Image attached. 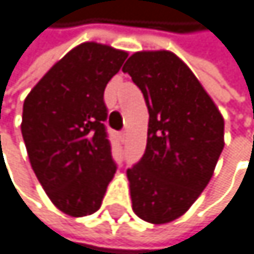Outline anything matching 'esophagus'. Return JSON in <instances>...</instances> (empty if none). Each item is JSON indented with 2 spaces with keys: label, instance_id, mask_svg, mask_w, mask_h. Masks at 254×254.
Here are the masks:
<instances>
[{
  "label": "esophagus",
  "instance_id": "34e87169",
  "mask_svg": "<svg viewBox=\"0 0 254 254\" xmlns=\"http://www.w3.org/2000/svg\"><path fill=\"white\" fill-rule=\"evenodd\" d=\"M120 135H122V137L125 138V137H126V131H122V132H120Z\"/></svg>",
  "mask_w": 254,
  "mask_h": 254
}]
</instances>
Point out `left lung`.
<instances>
[{"label":"left lung","instance_id":"obj_1","mask_svg":"<svg viewBox=\"0 0 254 254\" xmlns=\"http://www.w3.org/2000/svg\"><path fill=\"white\" fill-rule=\"evenodd\" d=\"M122 70L149 113L143 157L126 171L132 210L152 224L186 213L209 184L224 148V120L195 74L171 52L134 53Z\"/></svg>","mask_w":254,"mask_h":254}]
</instances>
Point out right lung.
<instances>
[{"label": "right lung", "instance_id": "right-lung-1", "mask_svg": "<svg viewBox=\"0 0 254 254\" xmlns=\"http://www.w3.org/2000/svg\"><path fill=\"white\" fill-rule=\"evenodd\" d=\"M128 53L85 42L56 62L24 100L21 132L32 168L70 216L97 212L117 164L103 93Z\"/></svg>", "mask_w": 254, "mask_h": 254}]
</instances>
